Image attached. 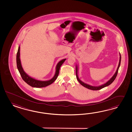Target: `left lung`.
<instances>
[{
	"label": "left lung",
	"instance_id": "1",
	"mask_svg": "<svg viewBox=\"0 0 132 132\" xmlns=\"http://www.w3.org/2000/svg\"><path fill=\"white\" fill-rule=\"evenodd\" d=\"M120 61H121V55L120 54V60H119V65L118 67L117 68V69L116 70V72L115 73V74L113 75V76H112V77L108 80V82H106L105 83L103 84L102 85H100L99 86H92L91 85H89L88 84H86L85 83H84L83 82H82L81 80H80V79L79 78L78 76V66L76 65V78L78 80V81L79 82L81 85H82L83 86H84V87L87 88L88 89H91V90H100L101 89L103 88H104L105 87L108 86L109 85H110V84L112 83V82L114 81L116 78V76H117L118 74V70L120 66Z\"/></svg>",
	"mask_w": 132,
	"mask_h": 132
}]
</instances>
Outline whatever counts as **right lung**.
<instances>
[{"instance_id":"right-lung-1","label":"right lung","mask_w":132,"mask_h":132,"mask_svg":"<svg viewBox=\"0 0 132 132\" xmlns=\"http://www.w3.org/2000/svg\"><path fill=\"white\" fill-rule=\"evenodd\" d=\"M20 47L19 46L18 47V51L16 55V63H17V69L19 71L21 76L24 81L26 82L29 86L34 88H43L52 84L56 80V78L59 76V71H60L61 66L62 65V64L64 63V61L66 60V59H63L58 62V63L56 66V72H55V75L53 76L52 79L50 80H46V81H41V80H37L36 79L29 76L24 71V69L22 66V64L20 60Z\"/></svg>"}]
</instances>
